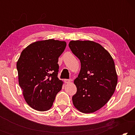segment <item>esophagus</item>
Masks as SVG:
<instances>
[{
  "mask_svg": "<svg viewBox=\"0 0 135 135\" xmlns=\"http://www.w3.org/2000/svg\"><path fill=\"white\" fill-rule=\"evenodd\" d=\"M64 81H65V83L68 84V83H70L71 80H68V79H65V80H64Z\"/></svg>",
  "mask_w": 135,
  "mask_h": 135,
  "instance_id": "obj_1",
  "label": "esophagus"
}]
</instances>
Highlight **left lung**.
<instances>
[{"label": "left lung", "mask_w": 135, "mask_h": 135, "mask_svg": "<svg viewBox=\"0 0 135 135\" xmlns=\"http://www.w3.org/2000/svg\"><path fill=\"white\" fill-rule=\"evenodd\" d=\"M70 49L81 63L74 83L77 92L74 106L83 113H92L104 107L115 92L118 77L113 58L99 43L90 40H71Z\"/></svg>", "instance_id": "1"}]
</instances>
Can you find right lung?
Returning a JSON list of instances; mask_svg holds the SVG:
<instances>
[{"mask_svg":"<svg viewBox=\"0 0 135 135\" xmlns=\"http://www.w3.org/2000/svg\"><path fill=\"white\" fill-rule=\"evenodd\" d=\"M66 45L65 41L39 40L29 45L20 55L17 62L18 83L25 100L32 108L49 110L62 89L58 62Z\"/></svg>","mask_w":135,"mask_h":135,"instance_id":"1","label":"right lung"}]
</instances>
